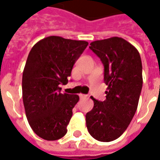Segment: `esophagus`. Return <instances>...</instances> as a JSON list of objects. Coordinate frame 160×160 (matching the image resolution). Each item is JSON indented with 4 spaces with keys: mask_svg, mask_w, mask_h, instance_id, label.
<instances>
[{
    "mask_svg": "<svg viewBox=\"0 0 160 160\" xmlns=\"http://www.w3.org/2000/svg\"><path fill=\"white\" fill-rule=\"evenodd\" d=\"M87 97V95H85V94H80V98H86Z\"/></svg>",
    "mask_w": 160,
    "mask_h": 160,
    "instance_id": "34e87169",
    "label": "esophagus"
}]
</instances>
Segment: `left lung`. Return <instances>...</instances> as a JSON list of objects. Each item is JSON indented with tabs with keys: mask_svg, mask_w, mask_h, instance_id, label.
Instances as JSON below:
<instances>
[{
	"mask_svg": "<svg viewBox=\"0 0 160 160\" xmlns=\"http://www.w3.org/2000/svg\"><path fill=\"white\" fill-rule=\"evenodd\" d=\"M104 64L106 99L93 97L92 110L86 115L89 134L98 141L120 137L134 118L142 88V64L136 48L122 38L97 40L89 46Z\"/></svg>",
	"mask_w": 160,
	"mask_h": 160,
	"instance_id": "1",
	"label": "left lung"
}]
</instances>
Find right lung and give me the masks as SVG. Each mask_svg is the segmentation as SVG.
<instances>
[{
	"label": "right lung",
	"mask_w": 160,
	"mask_h": 160,
	"mask_svg": "<svg viewBox=\"0 0 160 160\" xmlns=\"http://www.w3.org/2000/svg\"><path fill=\"white\" fill-rule=\"evenodd\" d=\"M88 45L86 41L50 36L30 51L23 71L22 97L30 126L39 137L56 141L67 134L73 108L80 98L62 93L73 64Z\"/></svg>",
	"instance_id": "right-lung-1"
}]
</instances>
